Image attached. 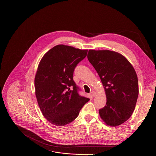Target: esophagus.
<instances>
[{
    "label": "esophagus",
    "instance_id": "esophagus-1",
    "mask_svg": "<svg viewBox=\"0 0 156 156\" xmlns=\"http://www.w3.org/2000/svg\"><path fill=\"white\" fill-rule=\"evenodd\" d=\"M90 95H91L92 97H95V95H96V93H95V92H94V91H92V92H90Z\"/></svg>",
    "mask_w": 156,
    "mask_h": 156
}]
</instances>
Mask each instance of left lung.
Masks as SVG:
<instances>
[{
  "label": "left lung",
  "mask_w": 156,
  "mask_h": 156,
  "mask_svg": "<svg viewBox=\"0 0 156 156\" xmlns=\"http://www.w3.org/2000/svg\"><path fill=\"white\" fill-rule=\"evenodd\" d=\"M87 59L107 95L106 105L99 110L101 119L110 126L122 124L132 115L138 95V81L133 66L124 56L109 50L90 49Z\"/></svg>",
  "instance_id": "8db88e82"
}]
</instances>
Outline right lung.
<instances>
[{"label": "right lung", "mask_w": 156, "mask_h": 156, "mask_svg": "<svg viewBox=\"0 0 156 156\" xmlns=\"http://www.w3.org/2000/svg\"><path fill=\"white\" fill-rule=\"evenodd\" d=\"M87 50L59 44L43 56L35 77V95L44 117L50 123L62 126L75 120L89 98L79 94L73 81L78 64Z\"/></svg>", "instance_id": "obj_1"}]
</instances>
